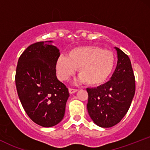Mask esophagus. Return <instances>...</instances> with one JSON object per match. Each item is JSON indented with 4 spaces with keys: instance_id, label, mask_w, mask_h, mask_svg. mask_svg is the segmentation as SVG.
Wrapping results in <instances>:
<instances>
[{
    "instance_id": "obj_1",
    "label": "esophagus",
    "mask_w": 150,
    "mask_h": 150,
    "mask_svg": "<svg viewBox=\"0 0 150 150\" xmlns=\"http://www.w3.org/2000/svg\"><path fill=\"white\" fill-rule=\"evenodd\" d=\"M68 90H69L70 94H73V93H75V92H77V89H72V88H69V89H68Z\"/></svg>"
}]
</instances>
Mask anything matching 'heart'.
Segmentation results:
<instances>
[{"label": "heart", "mask_w": 150, "mask_h": 150, "mask_svg": "<svg viewBox=\"0 0 150 150\" xmlns=\"http://www.w3.org/2000/svg\"><path fill=\"white\" fill-rule=\"evenodd\" d=\"M114 64V55L111 51L85 46L70 49L67 56H60L55 68L60 80H68L77 68L80 82H85L89 86H99L107 80Z\"/></svg>", "instance_id": "obj_1"}]
</instances>
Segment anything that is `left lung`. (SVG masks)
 <instances>
[{"label":"left lung","instance_id":"8db88e82","mask_svg":"<svg viewBox=\"0 0 150 150\" xmlns=\"http://www.w3.org/2000/svg\"><path fill=\"white\" fill-rule=\"evenodd\" d=\"M118 62L111 80L94 88H87L89 115L101 128L116 125L128 112L135 92V80L130 58L115 47Z\"/></svg>","mask_w":150,"mask_h":150}]
</instances>
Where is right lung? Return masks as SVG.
Segmentation results:
<instances>
[{"label": "right lung", "instance_id": "add662e5", "mask_svg": "<svg viewBox=\"0 0 150 150\" xmlns=\"http://www.w3.org/2000/svg\"><path fill=\"white\" fill-rule=\"evenodd\" d=\"M52 41L34 43L19 58L15 85L20 102L35 123L49 128L61 121L70 94L57 79L55 63L59 49Z\"/></svg>", "mask_w": 150, "mask_h": 150}]
</instances>
